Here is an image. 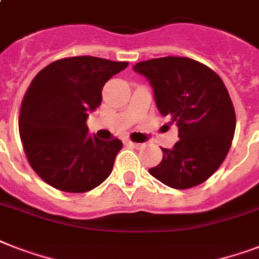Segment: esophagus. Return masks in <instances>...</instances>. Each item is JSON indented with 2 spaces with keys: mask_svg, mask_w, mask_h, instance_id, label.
I'll use <instances>...</instances> for the list:
<instances>
[{
  "mask_svg": "<svg viewBox=\"0 0 259 259\" xmlns=\"http://www.w3.org/2000/svg\"><path fill=\"white\" fill-rule=\"evenodd\" d=\"M126 145H129V146H133V148H136V149H140V148H142V146H144V144H137V142L126 141Z\"/></svg>",
  "mask_w": 259,
  "mask_h": 259,
  "instance_id": "obj_1",
  "label": "esophagus"
}]
</instances>
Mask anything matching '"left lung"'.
I'll return each instance as SVG.
<instances>
[{
    "instance_id": "left-lung-1",
    "label": "left lung",
    "mask_w": 259,
    "mask_h": 259,
    "mask_svg": "<svg viewBox=\"0 0 259 259\" xmlns=\"http://www.w3.org/2000/svg\"><path fill=\"white\" fill-rule=\"evenodd\" d=\"M133 70L153 89L158 111L179 127L173 148H161L162 160L149 173L170 188L204 183L229 153L235 111L225 83L204 64L166 56L140 62Z\"/></svg>"
}]
</instances>
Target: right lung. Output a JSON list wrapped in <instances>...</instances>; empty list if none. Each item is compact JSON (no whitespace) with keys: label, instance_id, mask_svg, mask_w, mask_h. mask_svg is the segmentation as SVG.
Here are the masks:
<instances>
[{"label":"right lung","instance_id":"obj_1","mask_svg":"<svg viewBox=\"0 0 259 259\" xmlns=\"http://www.w3.org/2000/svg\"><path fill=\"white\" fill-rule=\"evenodd\" d=\"M127 64L75 56L34 76L22 99L18 130L30 166L47 184L82 193L109 177L122 142L91 137L86 121L101 105L105 83Z\"/></svg>","mask_w":259,"mask_h":259}]
</instances>
